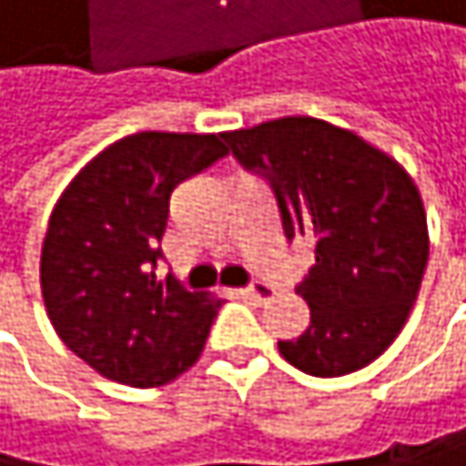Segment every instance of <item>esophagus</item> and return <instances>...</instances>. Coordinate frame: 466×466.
<instances>
[{
	"label": "esophagus",
	"instance_id": "obj_1",
	"mask_svg": "<svg viewBox=\"0 0 466 466\" xmlns=\"http://www.w3.org/2000/svg\"><path fill=\"white\" fill-rule=\"evenodd\" d=\"M243 296H248V299H254V301H268L274 296V288L271 285H265V282H254V285H248L246 290H243Z\"/></svg>",
	"mask_w": 466,
	"mask_h": 466
}]
</instances>
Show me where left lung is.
I'll return each instance as SVG.
<instances>
[{
  "label": "left lung",
  "mask_w": 466,
  "mask_h": 466,
  "mask_svg": "<svg viewBox=\"0 0 466 466\" xmlns=\"http://www.w3.org/2000/svg\"><path fill=\"white\" fill-rule=\"evenodd\" d=\"M246 170L268 178L285 238H308L316 265L296 293L310 327L279 352L313 378H341L380 358L414 308L428 265L422 195L389 153L316 116L226 131Z\"/></svg>",
  "instance_id": "left-lung-1"
}]
</instances>
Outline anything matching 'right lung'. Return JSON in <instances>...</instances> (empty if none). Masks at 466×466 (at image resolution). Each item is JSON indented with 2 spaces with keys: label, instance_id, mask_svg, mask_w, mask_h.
Wrapping results in <instances>:
<instances>
[{
  "label": "right lung",
  "instance_id": "1",
  "mask_svg": "<svg viewBox=\"0 0 466 466\" xmlns=\"http://www.w3.org/2000/svg\"><path fill=\"white\" fill-rule=\"evenodd\" d=\"M228 150L218 134L142 131L88 162L49 215L41 293L61 341L103 378L137 389L201 358L220 299L158 282L170 192Z\"/></svg>",
  "mask_w": 466,
  "mask_h": 466
}]
</instances>
